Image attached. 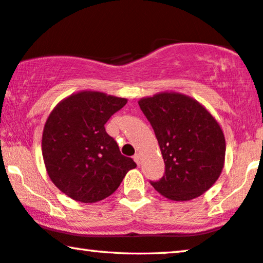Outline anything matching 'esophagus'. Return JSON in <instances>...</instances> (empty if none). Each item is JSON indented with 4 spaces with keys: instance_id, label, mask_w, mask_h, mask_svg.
<instances>
[{
    "instance_id": "esophagus-1",
    "label": "esophagus",
    "mask_w": 263,
    "mask_h": 263,
    "mask_svg": "<svg viewBox=\"0 0 263 263\" xmlns=\"http://www.w3.org/2000/svg\"><path fill=\"white\" fill-rule=\"evenodd\" d=\"M134 160H135V162L136 163H137L138 164V166H139V164H141V162H142V159H141V154H135V156H134Z\"/></svg>"
}]
</instances>
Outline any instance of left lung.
I'll return each mask as SVG.
<instances>
[{
	"label": "left lung",
	"instance_id": "obj_1",
	"mask_svg": "<svg viewBox=\"0 0 263 263\" xmlns=\"http://www.w3.org/2000/svg\"><path fill=\"white\" fill-rule=\"evenodd\" d=\"M139 107L159 142L163 177L150 180L173 201L201 196L218 180L225 160V137L211 113L197 101L176 92L142 99Z\"/></svg>",
	"mask_w": 263,
	"mask_h": 263
}]
</instances>
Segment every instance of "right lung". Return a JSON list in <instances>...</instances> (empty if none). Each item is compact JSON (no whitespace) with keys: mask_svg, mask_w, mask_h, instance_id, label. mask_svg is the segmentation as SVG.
Wrapping results in <instances>:
<instances>
[{"mask_svg":"<svg viewBox=\"0 0 263 263\" xmlns=\"http://www.w3.org/2000/svg\"><path fill=\"white\" fill-rule=\"evenodd\" d=\"M127 100L82 91L55 107L45 122L42 153L52 183L76 201L108 197L137 164L121 155L104 125Z\"/></svg>","mask_w":263,"mask_h":263,"instance_id":"right-lung-1","label":"right lung"}]
</instances>
